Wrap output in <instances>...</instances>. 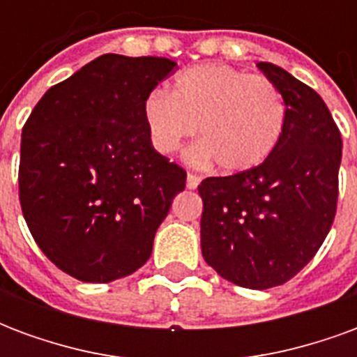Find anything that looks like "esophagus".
I'll use <instances>...</instances> for the list:
<instances>
[{"label": "esophagus", "mask_w": 357, "mask_h": 357, "mask_svg": "<svg viewBox=\"0 0 357 357\" xmlns=\"http://www.w3.org/2000/svg\"><path fill=\"white\" fill-rule=\"evenodd\" d=\"M201 183V176H197V174H187V189H197Z\"/></svg>", "instance_id": "34e87169"}]
</instances>
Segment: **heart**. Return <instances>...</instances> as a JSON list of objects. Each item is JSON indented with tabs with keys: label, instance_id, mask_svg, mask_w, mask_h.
<instances>
[{
	"label": "heart",
	"instance_id": "1",
	"mask_svg": "<svg viewBox=\"0 0 357 357\" xmlns=\"http://www.w3.org/2000/svg\"><path fill=\"white\" fill-rule=\"evenodd\" d=\"M149 137L174 155L197 132L193 164L218 160L224 172H247L269 158L283 137L287 101L275 82L229 65H195L176 76L172 93L153 89L143 101Z\"/></svg>",
	"mask_w": 357,
	"mask_h": 357
}]
</instances>
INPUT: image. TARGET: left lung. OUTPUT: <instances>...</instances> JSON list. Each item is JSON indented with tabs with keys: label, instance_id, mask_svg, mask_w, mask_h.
Masks as SVG:
<instances>
[{
	"label": "left lung",
	"instance_id": "8db88e82",
	"mask_svg": "<svg viewBox=\"0 0 357 357\" xmlns=\"http://www.w3.org/2000/svg\"><path fill=\"white\" fill-rule=\"evenodd\" d=\"M287 101L277 149L252 170L206 178L201 247L208 266L247 289L287 283L329 233L338 201L342 137L319 93L271 63H258Z\"/></svg>",
	"mask_w": 357,
	"mask_h": 357
}]
</instances>
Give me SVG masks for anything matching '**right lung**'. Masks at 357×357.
<instances>
[{"mask_svg":"<svg viewBox=\"0 0 357 357\" xmlns=\"http://www.w3.org/2000/svg\"><path fill=\"white\" fill-rule=\"evenodd\" d=\"M176 68L107 53L45 91L20 137L19 199L42 252L86 283L139 269L187 172L156 153L143 101Z\"/></svg>","mask_w":357,"mask_h":357,"instance_id":"1","label":"right lung"}]
</instances>
